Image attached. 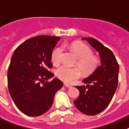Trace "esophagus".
I'll return each mask as SVG.
<instances>
[{
	"mask_svg": "<svg viewBox=\"0 0 129 129\" xmlns=\"http://www.w3.org/2000/svg\"><path fill=\"white\" fill-rule=\"evenodd\" d=\"M64 86H66V87H67V88H71V85H70V84H64Z\"/></svg>",
	"mask_w": 129,
	"mask_h": 129,
	"instance_id": "obj_1",
	"label": "esophagus"
}]
</instances>
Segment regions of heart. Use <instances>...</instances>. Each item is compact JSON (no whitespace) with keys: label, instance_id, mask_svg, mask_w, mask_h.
Segmentation results:
<instances>
[{"label":"heart","instance_id":"obj_1","mask_svg":"<svg viewBox=\"0 0 129 129\" xmlns=\"http://www.w3.org/2000/svg\"><path fill=\"white\" fill-rule=\"evenodd\" d=\"M66 45H64L66 47ZM70 49L78 58L77 66L85 73H90L97 68L98 60L92 56V51L84 44L73 43L69 45ZM63 54V49L58 47L53 51L51 55V61L55 66L60 64ZM56 75L65 83L71 84L78 79L80 76V71L75 68L62 66L56 70Z\"/></svg>","mask_w":129,"mask_h":129}]
</instances>
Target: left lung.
Wrapping results in <instances>:
<instances>
[{
	"label": "left lung",
	"instance_id": "obj_1",
	"mask_svg": "<svg viewBox=\"0 0 129 129\" xmlns=\"http://www.w3.org/2000/svg\"><path fill=\"white\" fill-rule=\"evenodd\" d=\"M98 52L101 65L88 77L82 80L86 86H76L80 91L74 101L81 112L94 116L103 112L112 101L118 84L119 65L111 50L94 38H84Z\"/></svg>",
	"mask_w": 129,
	"mask_h": 129
}]
</instances>
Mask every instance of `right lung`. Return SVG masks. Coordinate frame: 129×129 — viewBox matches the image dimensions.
<instances>
[{"label":"right lung","instance_id":"obj_1","mask_svg":"<svg viewBox=\"0 0 129 129\" xmlns=\"http://www.w3.org/2000/svg\"><path fill=\"white\" fill-rule=\"evenodd\" d=\"M60 38L38 36L21 43L15 50L8 71V86L11 97L21 112L39 116L53 104L56 92L63 86L48 71L52 51Z\"/></svg>","mask_w":129,"mask_h":129}]
</instances>
